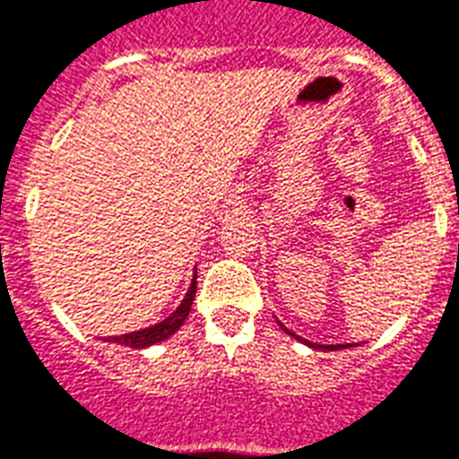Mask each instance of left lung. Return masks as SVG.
<instances>
[{
  "mask_svg": "<svg viewBox=\"0 0 459 459\" xmlns=\"http://www.w3.org/2000/svg\"><path fill=\"white\" fill-rule=\"evenodd\" d=\"M279 326L283 328V331H286L288 335H293V338H298V341H300V342H305V345H309V348H314V350H342V348H350V345H316V342H309V341H305V338H300V335H295L293 331H288V328L283 326V324H281V321H279Z\"/></svg>",
  "mask_w": 459,
  "mask_h": 459,
  "instance_id": "1",
  "label": "left lung"
}]
</instances>
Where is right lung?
<instances>
[{
    "label": "right lung",
    "mask_w": 459,
    "mask_h": 459,
    "mask_svg": "<svg viewBox=\"0 0 459 459\" xmlns=\"http://www.w3.org/2000/svg\"><path fill=\"white\" fill-rule=\"evenodd\" d=\"M195 290H197V273L193 276V283L187 288L186 298L176 307V312L171 316H166L164 321H159L154 326H147V328H140V331H131V333H124V335H109V338H104L107 342H117V345H126V348H150L154 342H161L166 341L169 335H173L183 326V321L187 319V314H190V307H193L195 300Z\"/></svg>",
    "instance_id": "1"
}]
</instances>
